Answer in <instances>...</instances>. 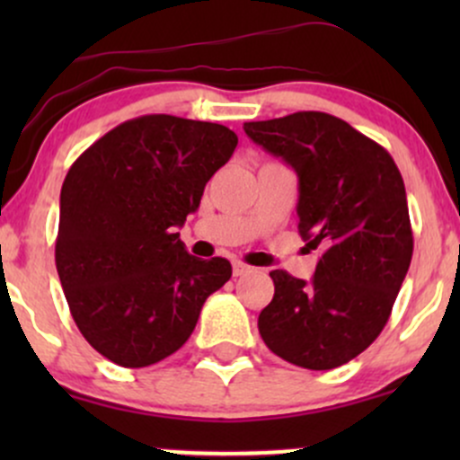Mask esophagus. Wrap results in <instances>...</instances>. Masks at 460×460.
Instances as JSON below:
<instances>
[{
	"instance_id": "obj_1",
	"label": "esophagus",
	"mask_w": 460,
	"mask_h": 460,
	"mask_svg": "<svg viewBox=\"0 0 460 460\" xmlns=\"http://www.w3.org/2000/svg\"><path fill=\"white\" fill-rule=\"evenodd\" d=\"M246 272H251V266H246L244 261H234V277H242Z\"/></svg>"
}]
</instances>
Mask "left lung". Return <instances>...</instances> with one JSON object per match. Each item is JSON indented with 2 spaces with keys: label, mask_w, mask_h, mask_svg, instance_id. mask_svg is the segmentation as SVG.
<instances>
[{
  "label": "left lung",
  "mask_w": 460,
  "mask_h": 460,
  "mask_svg": "<svg viewBox=\"0 0 460 460\" xmlns=\"http://www.w3.org/2000/svg\"><path fill=\"white\" fill-rule=\"evenodd\" d=\"M298 175V234L322 248L311 281L272 270L260 335L298 367L332 369L381 335L413 257L404 181L394 157L324 112L244 123Z\"/></svg>",
  "instance_id": "left-lung-1"
}]
</instances>
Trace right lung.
Listing matches in <instances>:
<instances>
[{"mask_svg": "<svg viewBox=\"0 0 460 460\" xmlns=\"http://www.w3.org/2000/svg\"><path fill=\"white\" fill-rule=\"evenodd\" d=\"M229 128L146 114L88 146L60 192L56 268L79 332L123 367H146L188 341L209 294L231 279L175 234L229 162Z\"/></svg>", "mask_w": 460, "mask_h": 460, "instance_id": "obj_1", "label": "right lung"}]
</instances>
